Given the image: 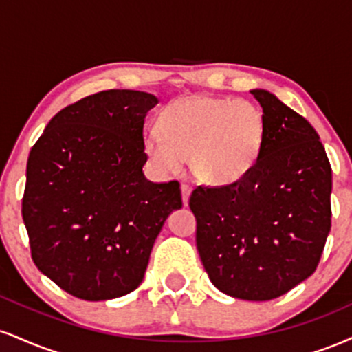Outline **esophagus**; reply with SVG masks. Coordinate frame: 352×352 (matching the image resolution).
<instances>
[{
	"label": "esophagus",
	"instance_id": "1",
	"mask_svg": "<svg viewBox=\"0 0 352 352\" xmlns=\"http://www.w3.org/2000/svg\"><path fill=\"white\" fill-rule=\"evenodd\" d=\"M180 190H182V201H184V205H188V199H190V193H192V187H190V185H187V184H182Z\"/></svg>",
	"mask_w": 352,
	"mask_h": 352
}]
</instances>
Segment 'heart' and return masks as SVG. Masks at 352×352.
Instances as JSON below:
<instances>
[{
  "label": "heart",
  "instance_id": "b5f03b06",
  "mask_svg": "<svg viewBox=\"0 0 352 352\" xmlns=\"http://www.w3.org/2000/svg\"><path fill=\"white\" fill-rule=\"evenodd\" d=\"M159 132L144 137V151L160 172L188 159L193 177L210 185L235 184L254 167L265 144V117L246 99L188 96L168 104Z\"/></svg>",
  "mask_w": 352,
  "mask_h": 352
}]
</instances>
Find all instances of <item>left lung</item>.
Wrapping results in <instances>:
<instances>
[{"mask_svg": "<svg viewBox=\"0 0 352 352\" xmlns=\"http://www.w3.org/2000/svg\"><path fill=\"white\" fill-rule=\"evenodd\" d=\"M265 117L260 159L243 179L197 187L190 210L210 281L228 296L268 301L311 276L331 230L333 172L305 117L253 89Z\"/></svg>", "mask_w": 352, "mask_h": 352, "instance_id": "left-lung-1", "label": "left lung"}]
</instances>
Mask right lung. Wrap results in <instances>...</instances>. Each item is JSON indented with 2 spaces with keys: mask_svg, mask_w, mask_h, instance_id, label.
<instances>
[{
  "mask_svg": "<svg viewBox=\"0 0 352 352\" xmlns=\"http://www.w3.org/2000/svg\"><path fill=\"white\" fill-rule=\"evenodd\" d=\"M159 102L148 92L111 89L59 111L33 145L23 220L34 265L86 301L134 292L173 210L177 180L145 179L144 120Z\"/></svg>",
  "mask_w": 352,
  "mask_h": 352,
  "instance_id": "add662e5",
  "label": "right lung"
}]
</instances>
